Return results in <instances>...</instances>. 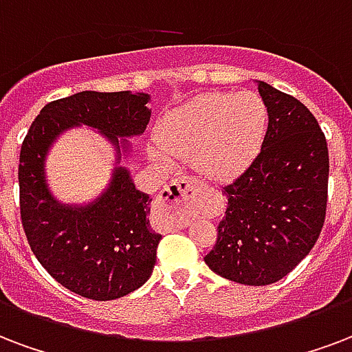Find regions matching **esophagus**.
<instances>
[{
  "label": "esophagus",
  "instance_id": "obj_1",
  "mask_svg": "<svg viewBox=\"0 0 352 352\" xmlns=\"http://www.w3.org/2000/svg\"><path fill=\"white\" fill-rule=\"evenodd\" d=\"M195 179L192 177H177L168 184V186L162 188V192L158 195V199L162 201V205L177 206L186 203L195 190Z\"/></svg>",
  "mask_w": 352,
  "mask_h": 352
}]
</instances>
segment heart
<instances>
[{
  "label": "heart",
  "mask_w": 352,
  "mask_h": 352,
  "mask_svg": "<svg viewBox=\"0 0 352 352\" xmlns=\"http://www.w3.org/2000/svg\"><path fill=\"white\" fill-rule=\"evenodd\" d=\"M267 129V107L253 92L208 94L182 104L160 122L149 147L158 162L192 155V164L212 181L240 175L258 155Z\"/></svg>",
  "instance_id": "heart-1"
}]
</instances>
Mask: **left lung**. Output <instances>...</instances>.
Masks as SVG:
<instances>
[{
  "label": "left lung",
  "instance_id": "8db88e82",
  "mask_svg": "<svg viewBox=\"0 0 352 352\" xmlns=\"http://www.w3.org/2000/svg\"><path fill=\"white\" fill-rule=\"evenodd\" d=\"M267 107L260 153L223 188L227 210L205 256L219 277L265 286L286 277L325 223L329 149L318 120L294 96L258 80Z\"/></svg>",
  "mask_w": 352,
  "mask_h": 352
}]
</instances>
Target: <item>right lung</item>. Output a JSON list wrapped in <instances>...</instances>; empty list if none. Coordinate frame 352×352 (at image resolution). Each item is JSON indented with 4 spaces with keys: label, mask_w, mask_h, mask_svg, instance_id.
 <instances>
[{
    "label": "right lung",
    "mask_w": 352,
    "mask_h": 352,
    "mask_svg": "<svg viewBox=\"0 0 352 352\" xmlns=\"http://www.w3.org/2000/svg\"><path fill=\"white\" fill-rule=\"evenodd\" d=\"M147 101V94L90 90L51 101L21 144L20 216L31 251L58 284L94 301L120 299L151 277L162 238L149 227L151 199L118 166L94 203L63 205L45 182V155L66 129L88 125L112 142L120 164L129 151L125 138L142 134L149 123Z\"/></svg>",
    "instance_id": "obj_1"
}]
</instances>
